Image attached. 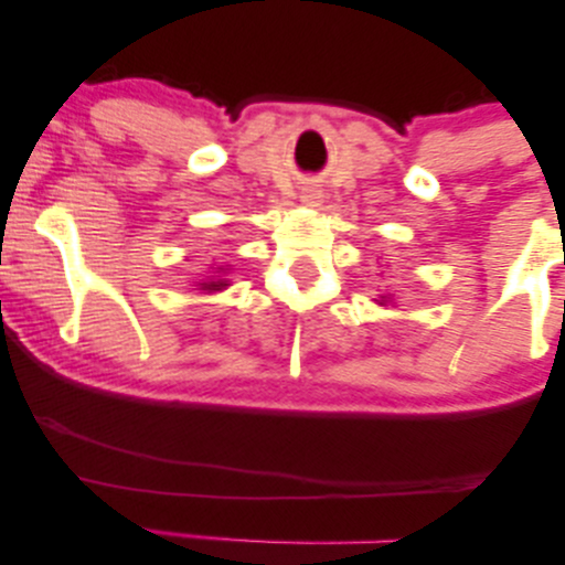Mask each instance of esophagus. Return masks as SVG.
<instances>
[{
    "label": "esophagus",
    "mask_w": 565,
    "mask_h": 565,
    "mask_svg": "<svg viewBox=\"0 0 565 565\" xmlns=\"http://www.w3.org/2000/svg\"><path fill=\"white\" fill-rule=\"evenodd\" d=\"M302 201H305V204H310V206H319V201H321V193H319V191H305Z\"/></svg>",
    "instance_id": "34e87169"
}]
</instances>
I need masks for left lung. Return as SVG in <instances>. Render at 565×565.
Returning a JSON list of instances; mask_svg holds the SVG:
<instances>
[{
	"label": "left lung",
	"mask_w": 565,
	"mask_h": 565,
	"mask_svg": "<svg viewBox=\"0 0 565 565\" xmlns=\"http://www.w3.org/2000/svg\"><path fill=\"white\" fill-rule=\"evenodd\" d=\"M382 302H385V300H382Z\"/></svg>",
	"instance_id": "obj_1"
}]
</instances>
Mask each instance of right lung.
Masks as SVG:
<instances>
[{"label": "right lung", "mask_w": 565, "mask_h": 565, "mask_svg": "<svg viewBox=\"0 0 565 565\" xmlns=\"http://www.w3.org/2000/svg\"><path fill=\"white\" fill-rule=\"evenodd\" d=\"M223 287H228V284H225V278H217V281H204V284H201V289H204V291H220Z\"/></svg>", "instance_id": "1"}]
</instances>
